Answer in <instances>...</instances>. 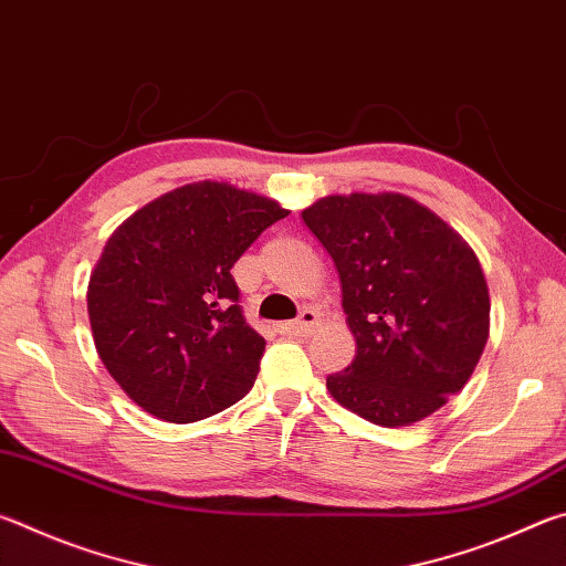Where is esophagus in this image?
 Listing matches in <instances>:
<instances>
[{
	"mask_svg": "<svg viewBox=\"0 0 566 566\" xmlns=\"http://www.w3.org/2000/svg\"><path fill=\"white\" fill-rule=\"evenodd\" d=\"M317 324H319V312L314 310V306H304L300 317L294 322H282L276 329L282 334H290V337H310V334L317 329Z\"/></svg>",
	"mask_w": 566,
	"mask_h": 566,
	"instance_id": "obj_1",
	"label": "esophagus"
}]
</instances>
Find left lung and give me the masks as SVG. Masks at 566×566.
<instances>
[{
  "label": "left lung",
  "instance_id": "8db88e82",
  "mask_svg": "<svg viewBox=\"0 0 566 566\" xmlns=\"http://www.w3.org/2000/svg\"><path fill=\"white\" fill-rule=\"evenodd\" d=\"M339 272L357 357L329 395L381 427H405L462 389L490 337L476 254L444 219L395 191L332 195L302 212Z\"/></svg>",
  "mask_w": 566,
  "mask_h": 566
}]
</instances>
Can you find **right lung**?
<instances>
[{
  "label": "right lung",
  "instance_id": "right-lung-1",
  "mask_svg": "<svg viewBox=\"0 0 566 566\" xmlns=\"http://www.w3.org/2000/svg\"><path fill=\"white\" fill-rule=\"evenodd\" d=\"M286 214L254 191L195 181L107 239L87 290L92 334L104 367L142 409L189 424L252 389L266 342L247 324L229 270Z\"/></svg>",
  "mask_w": 566,
  "mask_h": 566
}]
</instances>
